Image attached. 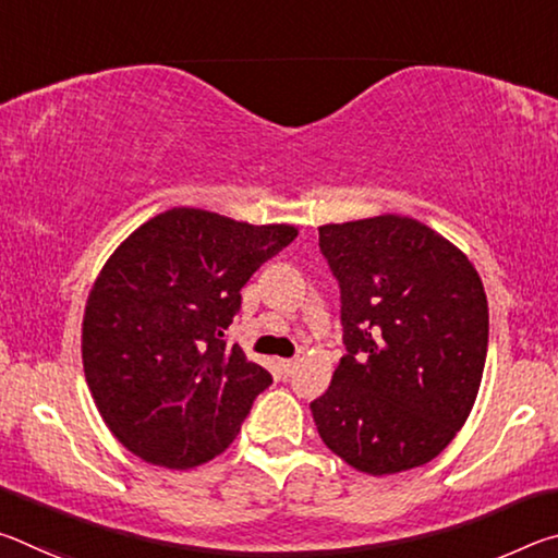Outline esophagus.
Instances as JSON below:
<instances>
[{"mask_svg":"<svg viewBox=\"0 0 558 558\" xmlns=\"http://www.w3.org/2000/svg\"><path fill=\"white\" fill-rule=\"evenodd\" d=\"M295 366H298V359H280L282 374H292L295 372Z\"/></svg>","mask_w":558,"mask_h":558,"instance_id":"obj_1","label":"esophagus"}]
</instances>
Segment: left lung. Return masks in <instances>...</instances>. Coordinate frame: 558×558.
<instances>
[{
	"label": "left lung",
	"mask_w": 558,
	"mask_h": 558,
	"mask_svg": "<svg viewBox=\"0 0 558 558\" xmlns=\"http://www.w3.org/2000/svg\"><path fill=\"white\" fill-rule=\"evenodd\" d=\"M319 251L339 282L347 347L310 403L319 438L369 475L426 465L468 421L483 381V280L409 216L319 226Z\"/></svg>",
	"instance_id": "1"
}]
</instances>
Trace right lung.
<instances>
[{
    "mask_svg": "<svg viewBox=\"0 0 558 558\" xmlns=\"http://www.w3.org/2000/svg\"><path fill=\"white\" fill-rule=\"evenodd\" d=\"M295 235L179 206L102 266L83 315V369L106 426L137 458L186 470L239 436L272 376L223 332L241 288Z\"/></svg>",
    "mask_w": 558,
    "mask_h": 558,
    "instance_id": "1",
    "label": "right lung"
}]
</instances>
